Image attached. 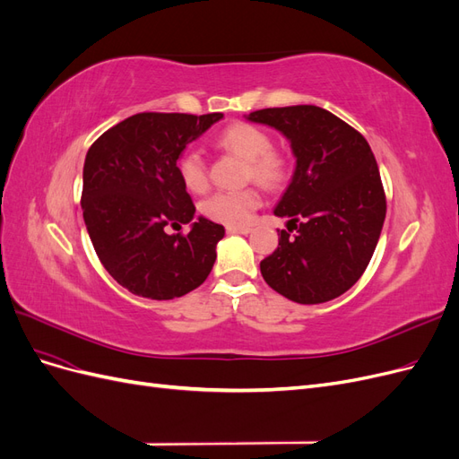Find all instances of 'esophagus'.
Listing matches in <instances>:
<instances>
[{"mask_svg": "<svg viewBox=\"0 0 459 459\" xmlns=\"http://www.w3.org/2000/svg\"><path fill=\"white\" fill-rule=\"evenodd\" d=\"M226 230H228V233H243V235L251 233V228H238V226H228Z\"/></svg>", "mask_w": 459, "mask_h": 459, "instance_id": "1", "label": "esophagus"}]
</instances>
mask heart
Listing matches in <instances>:
<instances>
[{
  "label": "heart",
  "instance_id": "obj_1",
  "mask_svg": "<svg viewBox=\"0 0 459 459\" xmlns=\"http://www.w3.org/2000/svg\"><path fill=\"white\" fill-rule=\"evenodd\" d=\"M216 145L231 155L247 160L245 179L262 187L275 189L287 178V162L273 151V142L266 130L248 122H233L216 137ZM178 174L191 193H203L208 187V169L203 155L195 149L186 151L178 160ZM262 204L255 187L239 191H218L201 203V212L226 226H247Z\"/></svg>",
  "mask_w": 459,
  "mask_h": 459
}]
</instances>
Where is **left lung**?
Wrapping results in <instances>:
<instances>
[{"instance_id": "obj_1", "label": "left lung", "mask_w": 459, "mask_h": 459, "mask_svg": "<svg viewBox=\"0 0 459 459\" xmlns=\"http://www.w3.org/2000/svg\"><path fill=\"white\" fill-rule=\"evenodd\" d=\"M290 142L293 179L273 214L289 218L260 262L264 281L289 300L319 304L346 293L377 247L386 214L379 166L366 137L316 105L255 110Z\"/></svg>"}]
</instances>
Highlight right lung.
Listing matches in <instances>:
<instances>
[{
	"label": "right lung",
	"mask_w": 459,
	"mask_h": 459,
	"mask_svg": "<svg viewBox=\"0 0 459 459\" xmlns=\"http://www.w3.org/2000/svg\"><path fill=\"white\" fill-rule=\"evenodd\" d=\"M221 113H140L101 134L84 162L82 211L105 270L137 297L170 300L197 289L211 273L224 226L195 214L178 174L187 143Z\"/></svg>",
	"instance_id": "add662e5"
}]
</instances>
